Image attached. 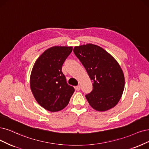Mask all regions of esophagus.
<instances>
[{"label":"esophagus","instance_id":"esophagus-1","mask_svg":"<svg viewBox=\"0 0 149 149\" xmlns=\"http://www.w3.org/2000/svg\"><path fill=\"white\" fill-rule=\"evenodd\" d=\"M75 88L77 91H80V85H78L75 87Z\"/></svg>","mask_w":149,"mask_h":149}]
</instances>
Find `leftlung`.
Returning <instances> with one entry per match:
<instances>
[{
    "instance_id": "1",
    "label": "left lung",
    "mask_w": 149,
    "mask_h": 149,
    "mask_svg": "<svg viewBox=\"0 0 149 149\" xmlns=\"http://www.w3.org/2000/svg\"><path fill=\"white\" fill-rule=\"evenodd\" d=\"M74 53L93 82V90L85 95L90 105L102 112L116 106L125 87L124 74L117 61L102 48L91 43L75 47Z\"/></svg>"
}]
</instances>
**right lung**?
Returning <instances> with one entry per match:
<instances>
[{
	"mask_svg": "<svg viewBox=\"0 0 149 149\" xmlns=\"http://www.w3.org/2000/svg\"><path fill=\"white\" fill-rule=\"evenodd\" d=\"M72 51V47L49 48L37 59L33 67L31 91L38 104L48 111L63 109L74 93V87L68 84L62 72V66Z\"/></svg>",
	"mask_w": 149,
	"mask_h": 149,
	"instance_id": "obj_1",
	"label": "right lung"
}]
</instances>
